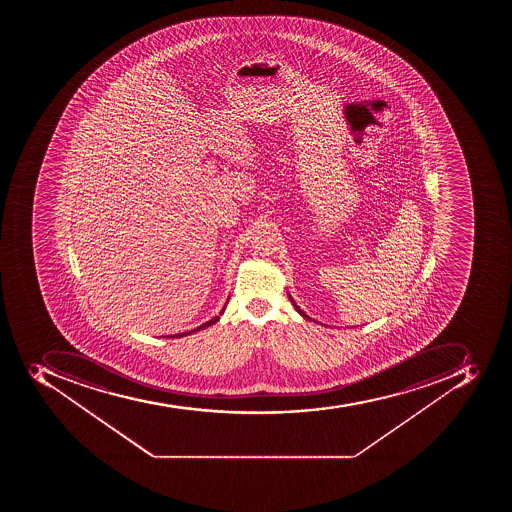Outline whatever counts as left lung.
I'll list each match as a JSON object with an SVG mask.
<instances>
[{"label":"left lung","mask_w":512,"mask_h":512,"mask_svg":"<svg viewBox=\"0 0 512 512\" xmlns=\"http://www.w3.org/2000/svg\"><path fill=\"white\" fill-rule=\"evenodd\" d=\"M290 299H291V296H290ZM291 302H293V306L296 307V310H298L299 314H301L302 317L309 318V315L304 314V312H302V310L299 309L298 306H296V302H294L293 299H291Z\"/></svg>","instance_id":"8db88e82"}]
</instances>
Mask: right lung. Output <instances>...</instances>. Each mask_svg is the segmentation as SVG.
Masks as SVG:
<instances>
[{
	"instance_id": "1",
	"label": "right lung",
	"mask_w": 512,
	"mask_h": 512,
	"mask_svg": "<svg viewBox=\"0 0 512 512\" xmlns=\"http://www.w3.org/2000/svg\"><path fill=\"white\" fill-rule=\"evenodd\" d=\"M222 312H224V309L221 310V314H222ZM218 320H219V317L211 318L210 322L203 323L202 326H198V328H195V330L187 331V333L174 334V336H176V338H182V336H187V334H192V333H195V331L203 330V328H206V326L213 325V323L218 322ZM174 336H168V338H174Z\"/></svg>"
}]
</instances>
